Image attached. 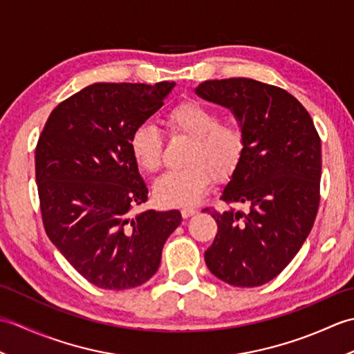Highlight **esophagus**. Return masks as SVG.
<instances>
[{
	"instance_id": "esophagus-1",
	"label": "esophagus",
	"mask_w": 354,
	"mask_h": 354,
	"mask_svg": "<svg viewBox=\"0 0 354 354\" xmlns=\"http://www.w3.org/2000/svg\"><path fill=\"white\" fill-rule=\"evenodd\" d=\"M196 213H198V209H196V208H193V207H184V208L181 209V214H183L184 219H189L190 216L196 214Z\"/></svg>"
}]
</instances>
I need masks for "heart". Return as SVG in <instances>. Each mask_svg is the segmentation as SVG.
Here are the masks:
<instances>
[{"label":"heart","instance_id":"b5f03b06","mask_svg":"<svg viewBox=\"0 0 354 354\" xmlns=\"http://www.w3.org/2000/svg\"><path fill=\"white\" fill-rule=\"evenodd\" d=\"M164 124L173 135L192 138L184 164L187 167L164 173L153 184L158 204L192 205L204 196L212 176L225 181L242 162L245 138L236 126L221 124V117L207 104L187 100L164 115ZM129 150L138 167L155 171L161 165L162 138L156 127L142 123L129 137Z\"/></svg>","mask_w":354,"mask_h":354}]
</instances>
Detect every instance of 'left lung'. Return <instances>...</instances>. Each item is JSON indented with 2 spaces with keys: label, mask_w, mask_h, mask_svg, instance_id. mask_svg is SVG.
<instances>
[{
  "label": "left lung",
  "mask_w": 354,
  "mask_h": 354,
  "mask_svg": "<svg viewBox=\"0 0 354 354\" xmlns=\"http://www.w3.org/2000/svg\"><path fill=\"white\" fill-rule=\"evenodd\" d=\"M201 99L227 108L245 138V153L222 201L248 212L212 213L217 222L205 263L214 277L237 288L272 280L295 257L319 205L321 140L309 112L281 88L234 77L207 80Z\"/></svg>",
  "instance_id": "obj_1"
}]
</instances>
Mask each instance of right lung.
I'll return each instance as SVG.
<instances>
[{
  "label": "right lung",
  "mask_w": 354,
  "mask_h": 354,
  "mask_svg": "<svg viewBox=\"0 0 354 354\" xmlns=\"http://www.w3.org/2000/svg\"><path fill=\"white\" fill-rule=\"evenodd\" d=\"M175 82L94 84L53 109L35 164L47 236L97 288L141 286L160 268L178 209L131 216L147 187L129 150L135 127L164 104Z\"/></svg>",
  "instance_id": "right-lung-1"
}]
</instances>
